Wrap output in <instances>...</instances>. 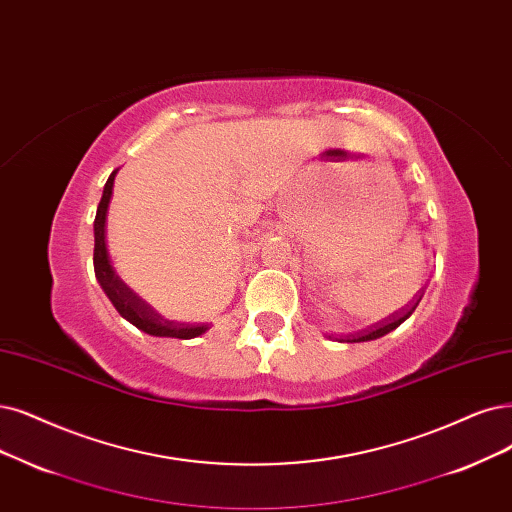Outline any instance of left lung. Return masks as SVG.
<instances>
[{
	"label": "left lung",
	"instance_id": "1",
	"mask_svg": "<svg viewBox=\"0 0 512 512\" xmlns=\"http://www.w3.org/2000/svg\"><path fill=\"white\" fill-rule=\"evenodd\" d=\"M421 295L420 298L415 295V304L411 301V304L407 306V308H403L401 312H394L390 318H386V320H382V323H377V325H373L371 329H367V331H361V333H354V335H346V337H342V342H350V344H354V342H369V339H377V337H382V335H386V333H390L392 329H396L399 327L401 323H405V320L413 314V310L418 308V304H420V299H422V295L424 293H418Z\"/></svg>",
	"mask_w": 512,
	"mask_h": 512
}]
</instances>
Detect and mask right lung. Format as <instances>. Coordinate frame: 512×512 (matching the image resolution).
<instances>
[{"instance_id": "add662e5", "label": "right lung", "mask_w": 512, "mask_h": 512, "mask_svg": "<svg viewBox=\"0 0 512 512\" xmlns=\"http://www.w3.org/2000/svg\"><path fill=\"white\" fill-rule=\"evenodd\" d=\"M113 179H116V170H113L105 183L103 198L97 208V217H94V257L92 259H94V274H97V280L101 282L103 291L107 293L113 308H116L126 320H130L132 325L149 335L177 337V339H192L202 335L208 329V325H185V323H175V320L162 318L145 299H141L126 285V282L116 274V270L111 268L107 242H105V217H107V206L111 200Z\"/></svg>"}]
</instances>
